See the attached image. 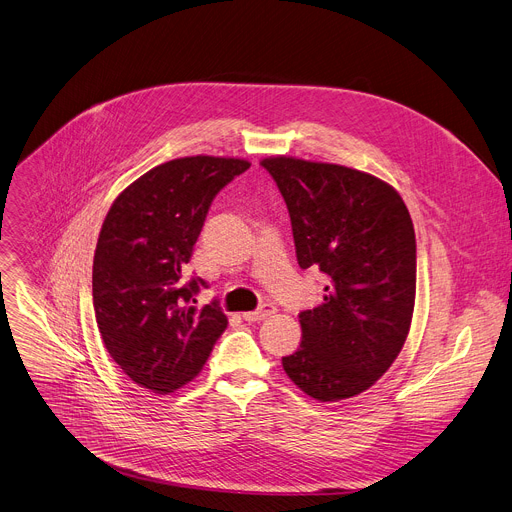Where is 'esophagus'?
I'll list each match as a JSON object with an SVG mask.
<instances>
[{"label":"esophagus","mask_w":512,"mask_h":512,"mask_svg":"<svg viewBox=\"0 0 512 512\" xmlns=\"http://www.w3.org/2000/svg\"><path fill=\"white\" fill-rule=\"evenodd\" d=\"M271 314H275V306H273V304H261L257 310L245 312L243 318H245L247 322H257V320H265V318L271 316Z\"/></svg>","instance_id":"esophagus-1"}]
</instances>
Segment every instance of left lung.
Returning a JSON list of instances; mask_svg holds the SVG:
<instances>
[{"label": "left lung", "instance_id": "8db88e82", "mask_svg": "<svg viewBox=\"0 0 512 512\" xmlns=\"http://www.w3.org/2000/svg\"><path fill=\"white\" fill-rule=\"evenodd\" d=\"M280 188L298 265L329 277L324 302L300 312L302 341L282 357L310 398L337 402L374 386L410 331L416 241L406 204L390 183L335 163L267 157Z\"/></svg>", "mask_w": 512, "mask_h": 512}]
</instances>
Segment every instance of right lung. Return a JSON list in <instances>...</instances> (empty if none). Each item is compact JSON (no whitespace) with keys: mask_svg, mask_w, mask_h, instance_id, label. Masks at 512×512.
Here are the masks:
<instances>
[{"mask_svg":"<svg viewBox=\"0 0 512 512\" xmlns=\"http://www.w3.org/2000/svg\"><path fill=\"white\" fill-rule=\"evenodd\" d=\"M245 159L181 157L132 181L114 200L94 255V310L110 357L141 388L192 382L226 329L218 300L194 306L204 280H183L216 194Z\"/></svg>","mask_w":512,"mask_h":512,"instance_id":"add662e5","label":"right lung"}]
</instances>
